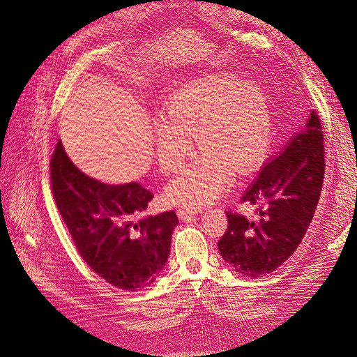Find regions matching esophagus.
I'll return each instance as SVG.
<instances>
[{
    "label": "esophagus",
    "mask_w": 357,
    "mask_h": 357,
    "mask_svg": "<svg viewBox=\"0 0 357 357\" xmlns=\"http://www.w3.org/2000/svg\"><path fill=\"white\" fill-rule=\"evenodd\" d=\"M198 213V210H195V208H180L178 211H177V214H178V218L180 219H188V218H190L192 214H197Z\"/></svg>",
    "instance_id": "1"
}]
</instances>
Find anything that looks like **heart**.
I'll list each match as a JSON object with an SVG mask.
<instances>
[{"label": "heart", "mask_w": 357, "mask_h": 357, "mask_svg": "<svg viewBox=\"0 0 357 357\" xmlns=\"http://www.w3.org/2000/svg\"><path fill=\"white\" fill-rule=\"evenodd\" d=\"M153 125V146L164 172L177 171L190 155L192 138L204 152L167 188L172 204L201 207L228 186L231 168L245 172L269 149L273 119L261 83L232 73H211L169 95Z\"/></svg>", "instance_id": "1"}]
</instances>
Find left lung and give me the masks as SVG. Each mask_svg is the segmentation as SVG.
<instances>
[{
	"mask_svg": "<svg viewBox=\"0 0 357 357\" xmlns=\"http://www.w3.org/2000/svg\"><path fill=\"white\" fill-rule=\"evenodd\" d=\"M325 167L321 122L311 112L305 128L265 162L243 193L241 202L253 205L255 214L226 211L228 229L218 247L234 271L261 277L294 255L316 213Z\"/></svg>",
	"mask_w": 357,
	"mask_h": 357,
	"instance_id": "obj_1",
	"label": "left lung"
}]
</instances>
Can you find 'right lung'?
<instances>
[{"label": "right lung", "mask_w": 357, "mask_h": 357, "mask_svg": "<svg viewBox=\"0 0 357 357\" xmlns=\"http://www.w3.org/2000/svg\"><path fill=\"white\" fill-rule=\"evenodd\" d=\"M56 207L83 261L117 289L137 291L164 269L174 211L144 215L153 193L139 183L105 185L75 167L58 142L50 159Z\"/></svg>", "instance_id": "add662e5"}]
</instances>
